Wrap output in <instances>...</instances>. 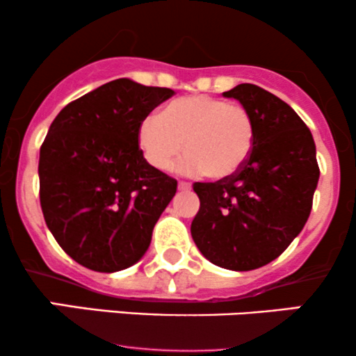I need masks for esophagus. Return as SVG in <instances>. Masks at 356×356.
I'll use <instances>...</instances> for the list:
<instances>
[{"instance_id":"1","label":"esophagus","mask_w":356,"mask_h":356,"mask_svg":"<svg viewBox=\"0 0 356 356\" xmlns=\"http://www.w3.org/2000/svg\"><path fill=\"white\" fill-rule=\"evenodd\" d=\"M179 191H191V182H186V181L179 182Z\"/></svg>"}]
</instances>
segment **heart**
I'll return each mask as SVG.
<instances>
[{
  "mask_svg": "<svg viewBox=\"0 0 356 356\" xmlns=\"http://www.w3.org/2000/svg\"><path fill=\"white\" fill-rule=\"evenodd\" d=\"M186 172L224 179L248 162L256 140V120L241 104L218 97H187L170 102L161 115H147L138 127V144L155 169L164 170L182 152Z\"/></svg>",
  "mask_w": 356,
  "mask_h": 356,
  "instance_id": "1",
  "label": "heart"
}]
</instances>
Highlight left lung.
Wrapping results in <instances>:
<instances>
[{
    "mask_svg": "<svg viewBox=\"0 0 356 356\" xmlns=\"http://www.w3.org/2000/svg\"><path fill=\"white\" fill-rule=\"evenodd\" d=\"M224 97L252 113L254 147L236 174L194 182L201 207L191 234L216 266L251 271L276 259L305 227L320 167L312 132L286 102L252 83Z\"/></svg>",
    "mask_w": 356,
    "mask_h": 356,
    "instance_id": "obj_1",
    "label": "left lung"
}]
</instances>
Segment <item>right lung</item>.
Here are the masks:
<instances>
[{"label":"right lung","instance_id":"add662e5","mask_svg":"<svg viewBox=\"0 0 356 356\" xmlns=\"http://www.w3.org/2000/svg\"><path fill=\"white\" fill-rule=\"evenodd\" d=\"M174 90L118 79L70 102L40 149V204L72 259L115 273L145 254L177 181L138 147V127Z\"/></svg>","mask_w":356,"mask_h":356}]
</instances>
